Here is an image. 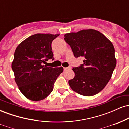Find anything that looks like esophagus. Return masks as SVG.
Instances as JSON below:
<instances>
[{"instance_id": "34e87169", "label": "esophagus", "mask_w": 129, "mask_h": 129, "mask_svg": "<svg viewBox=\"0 0 129 129\" xmlns=\"http://www.w3.org/2000/svg\"><path fill=\"white\" fill-rule=\"evenodd\" d=\"M72 68L70 67H65L64 68V70H71Z\"/></svg>"}]
</instances>
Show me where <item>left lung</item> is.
Instances as JSON below:
<instances>
[{
    "instance_id": "1",
    "label": "left lung",
    "mask_w": 129,
    "mask_h": 129,
    "mask_svg": "<svg viewBox=\"0 0 129 129\" xmlns=\"http://www.w3.org/2000/svg\"><path fill=\"white\" fill-rule=\"evenodd\" d=\"M76 58H84L83 64L73 68L75 74L69 84L73 91L85 96L100 92L112 77L116 65L112 43L101 33L84 29L64 35Z\"/></svg>"
}]
</instances>
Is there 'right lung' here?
<instances>
[{
  "instance_id": "1",
  "label": "right lung",
  "mask_w": 129,
  "mask_h": 129,
  "mask_svg": "<svg viewBox=\"0 0 129 129\" xmlns=\"http://www.w3.org/2000/svg\"><path fill=\"white\" fill-rule=\"evenodd\" d=\"M59 35L38 33L17 46L11 68L21 93L29 100L38 101L52 92L56 80L63 68L45 65L54 59L51 43Z\"/></svg>"
}]
</instances>
